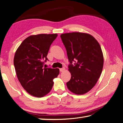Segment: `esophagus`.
Masks as SVG:
<instances>
[{
    "mask_svg": "<svg viewBox=\"0 0 123 123\" xmlns=\"http://www.w3.org/2000/svg\"><path fill=\"white\" fill-rule=\"evenodd\" d=\"M59 70H60V72H64V71H65V68H64V67H63V68H60V69H59Z\"/></svg>",
    "mask_w": 123,
    "mask_h": 123,
    "instance_id": "34e87169",
    "label": "esophagus"
}]
</instances>
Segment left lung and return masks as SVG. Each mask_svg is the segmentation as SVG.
Instances as JSON below:
<instances>
[{
  "instance_id": "8db88e82",
  "label": "left lung",
  "mask_w": 123,
  "mask_h": 123,
  "mask_svg": "<svg viewBox=\"0 0 123 123\" xmlns=\"http://www.w3.org/2000/svg\"><path fill=\"white\" fill-rule=\"evenodd\" d=\"M61 37L71 63L68 71L71 79L67 86L74 94H84L93 88L101 75L104 66L101 47L88 33L72 32L62 34Z\"/></svg>"
}]
</instances>
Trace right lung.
Masks as SVG:
<instances>
[{"mask_svg": "<svg viewBox=\"0 0 123 123\" xmlns=\"http://www.w3.org/2000/svg\"><path fill=\"white\" fill-rule=\"evenodd\" d=\"M58 34H39L29 36L17 49L14 65L17 77L26 91L34 97L46 96L52 89L58 68H43L48 52Z\"/></svg>", "mask_w": 123, "mask_h": 123, "instance_id": "add662e5", "label": "right lung"}]
</instances>
